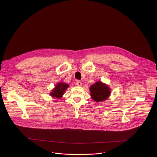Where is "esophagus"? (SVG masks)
Here are the masks:
<instances>
[{
  "mask_svg": "<svg viewBox=\"0 0 157 157\" xmlns=\"http://www.w3.org/2000/svg\"><path fill=\"white\" fill-rule=\"evenodd\" d=\"M82 82L80 81V80H77V82H76V85L78 86H82Z\"/></svg>",
  "mask_w": 157,
  "mask_h": 157,
  "instance_id": "obj_1",
  "label": "esophagus"
}]
</instances>
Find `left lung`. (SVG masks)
I'll return each instance as SVG.
<instances>
[{"label": "left lung", "instance_id": "8db88e82", "mask_svg": "<svg viewBox=\"0 0 157 157\" xmlns=\"http://www.w3.org/2000/svg\"><path fill=\"white\" fill-rule=\"evenodd\" d=\"M90 89L91 97L96 102L103 101L110 95L111 92L109 87L101 82H96L90 87Z\"/></svg>", "mask_w": 157, "mask_h": 157}]
</instances>
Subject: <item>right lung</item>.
Segmentation results:
<instances>
[{"instance_id": "right-lung-1", "label": "right lung", "mask_w": 157, "mask_h": 157, "mask_svg": "<svg viewBox=\"0 0 157 157\" xmlns=\"http://www.w3.org/2000/svg\"><path fill=\"white\" fill-rule=\"evenodd\" d=\"M69 85H67V83H63V82H60L59 84H57L54 90H53L51 93V95L52 97H55L57 98H60L62 97V95L64 94L65 90L68 88Z\"/></svg>"}]
</instances>
